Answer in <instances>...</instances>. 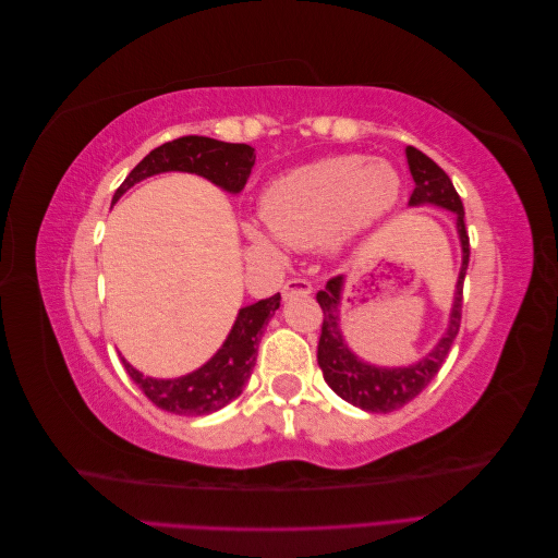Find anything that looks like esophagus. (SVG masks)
<instances>
[{"instance_id":"esophagus-1","label":"esophagus","mask_w":558,"mask_h":558,"mask_svg":"<svg viewBox=\"0 0 558 558\" xmlns=\"http://www.w3.org/2000/svg\"><path fill=\"white\" fill-rule=\"evenodd\" d=\"M312 293V283L307 279L293 277L281 286V295L283 298H295V295H310Z\"/></svg>"}]
</instances>
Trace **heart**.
Masks as SVG:
<instances>
[{"label":"heart","instance_id":"heart-1","mask_svg":"<svg viewBox=\"0 0 558 558\" xmlns=\"http://www.w3.org/2000/svg\"><path fill=\"white\" fill-rule=\"evenodd\" d=\"M400 177L384 160L363 156H332L275 179L260 197L265 226L281 242L307 248L340 234L365 228L396 205ZM256 244H269L272 234L246 226Z\"/></svg>","mask_w":558,"mask_h":558}]
</instances>
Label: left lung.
Returning <instances> with one entry per match:
<instances>
[{
	"instance_id": "obj_1",
	"label": "left lung",
	"mask_w": 558,
	"mask_h": 558,
	"mask_svg": "<svg viewBox=\"0 0 558 558\" xmlns=\"http://www.w3.org/2000/svg\"><path fill=\"white\" fill-rule=\"evenodd\" d=\"M408 165L414 179V191L410 197V205H421V202H430V205L451 209L456 214V226H459L461 246H463V267L459 286H456L453 310L449 318V328L445 337L433 349V353L412 365V367H398V369H384L361 363L353 353L347 349L340 335V314H337V305H340V291H342V277L328 279L326 289L316 293V300L324 312V324H320V337H318V367L324 373V379L332 391L342 400L356 404V408L365 412H393L400 410L402 404L414 400L424 388L430 384V379L440 373L445 359L449 356V349L459 335L461 328V314H463V279L468 272L470 260V238L465 230V211L461 195L456 193L451 179L442 170L440 165L433 162L426 154H421L418 148L408 146Z\"/></svg>"
}]
</instances>
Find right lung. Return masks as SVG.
Segmentation results:
<instances>
[{
	"label": "right lung",
	"instance_id": "right-lung-1",
	"mask_svg": "<svg viewBox=\"0 0 558 558\" xmlns=\"http://www.w3.org/2000/svg\"><path fill=\"white\" fill-rule=\"evenodd\" d=\"M253 162H256V156H253V148L246 144H228L189 134V137L172 140L150 150L125 177V181L118 185L113 202L130 185L160 172H193L230 193H240L251 177ZM279 300L281 295L277 293L272 298L258 300L256 305L240 310L226 344L218 349L209 363L191 375L179 379H150L123 361L128 375L142 388V393L165 412L202 416L221 410L242 393L244 384L248 381L253 365H256L263 328L279 310Z\"/></svg>",
	"mask_w": 558,
	"mask_h": 558
}]
</instances>
